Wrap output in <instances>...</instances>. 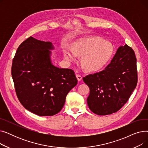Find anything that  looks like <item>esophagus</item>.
<instances>
[{
	"mask_svg": "<svg viewBox=\"0 0 148 148\" xmlns=\"http://www.w3.org/2000/svg\"><path fill=\"white\" fill-rule=\"evenodd\" d=\"M76 77H77V80H78L79 82H80L82 80V77L80 75L76 74Z\"/></svg>",
	"mask_w": 148,
	"mask_h": 148,
	"instance_id": "34e87169",
	"label": "esophagus"
}]
</instances>
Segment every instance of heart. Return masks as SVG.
<instances>
[{
    "label": "heart",
    "mask_w": 148,
    "mask_h": 148,
    "mask_svg": "<svg viewBox=\"0 0 148 148\" xmlns=\"http://www.w3.org/2000/svg\"><path fill=\"white\" fill-rule=\"evenodd\" d=\"M113 44L97 36L80 38L74 44L73 49L64 51L65 58L75 62L78 56H82V66L89 72H95L104 68L114 54Z\"/></svg>",
    "instance_id": "1"
}]
</instances>
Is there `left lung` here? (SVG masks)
Segmentation results:
<instances>
[{"instance_id": "1", "label": "left lung", "mask_w": 148, "mask_h": 148, "mask_svg": "<svg viewBox=\"0 0 148 148\" xmlns=\"http://www.w3.org/2000/svg\"><path fill=\"white\" fill-rule=\"evenodd\" d=\"M136 61L134 51L125 44L103 71L83 77L90 89L87 103L93 113L110 114L127 102L137 83Z\"/></svg>"}]
</instances>
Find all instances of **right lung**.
I'll return each instance as SVG.
<instances>
[{"label":"right lung","mask_w":148,"mask_h":148,"mask_svg":"<svg viewBox=\"0 0 148 148\" xmlns=\"http://www.w3.org/2000/svg\"><path fill=\"white\" fill-rule=\"evenodd\" d=\"M50 42L30 36L18 47L11 74L16 94L26 109L40 116H53L64 107L68 93L77 84L73 70L53 65Z\"/></svg>","instance_id":"right-lung-1"}]
</instances>
